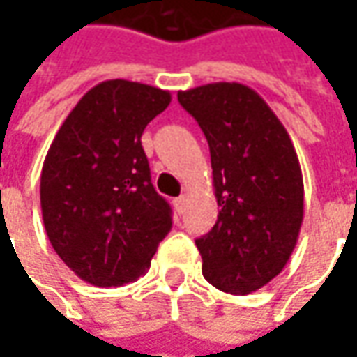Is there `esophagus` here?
<instances>
[{
	"label": "esophagus",
	"instance_id": "1",
	"mask_svg": "<svg viewBox=\"0 0 357 357\" xmlns=\"http://www.w3.org/2000/svg\"><path fill=\"white\" fill-rule=\"evenodd\" d=\"M185 204H186V195H181L178 199H174V208H176L178 213H183V211H185Z\"/></svg>",
	"mask_w": 357,
	"mask_h": 357
}]
</instances>
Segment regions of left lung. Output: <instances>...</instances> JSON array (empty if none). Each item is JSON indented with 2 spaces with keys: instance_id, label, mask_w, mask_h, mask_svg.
Segmentation results:
<instances>
[{
  "instance_id": "1",
  "label": "left lung",
  "mask_w": 357,
  "mask_h": 357,
  "mask_svg": "<svg viewBox=\"0 0 357 357\" xmlns=\"http://www.w3.org/2000/svg\"><path fill=\"white\" fill-rule=\"evenodd\" d=\"M211 149L220 206L213 230L197 238L202 276L230 294H250L290 260L302 218L304 183L294 144L250 87L208 83L178 91Z\"/></svg>"
}]
</instances>
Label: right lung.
Here are the masks:
<instances>
[{"label":"right lung","instance_id":"obj_1","mask_svg":"<svg viewBox=\"0 0 357 357\" xmlns=\"http://www.w3.org/2000/svg\"><path fill=\"white\" fill-rule=\"evenodd\" d=\"M169 91L111 79L63 121L41 171V213L53 250L81 280L111 288L141 278L172 227L151 183L144 127Z\"/></svg>","mask_w":357,"mask_h":357}]
</instances>
